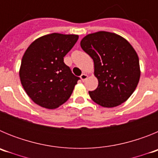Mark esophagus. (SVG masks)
Segmentation results:
<instances>
[{"label":"esophagus","mask_w":158,"mask_h":158,"mask_svg":"<svg viewBox=\"0 0 158 158\" xmlns=\"http://www.w3.org/2000/svg\"><path fill=\"white\" fill-rule=\"evenodd\" d=\"M80 77H81V79L82 81H85L86 79L88 78V75L85 74V73H82V74L81 75Z\"/></svg>","instance_id":"34e87169"}]
</instances>
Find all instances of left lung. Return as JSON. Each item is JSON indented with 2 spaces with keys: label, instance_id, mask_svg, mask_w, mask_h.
Listing matches in <instances>:
<instances>
[{
  "label": "left lung",
  "instance_id": "8db88e82",
  "mask_svg": "<svg viewBox=\"0 0 158 158\" xmlns=\"http://www.w3.org/2000/svg\"><path fill=\"white\" fill-rule=\"evenodd\" d=\"M81 47L94 62L98 87L92 100L104 107L120 105L132 95L140 78L139 59L133 47L120 35L107 31L89 34Z\"/></svg>",
  "mask_w": 158,
  "mask_h": 158
}]
</instances>
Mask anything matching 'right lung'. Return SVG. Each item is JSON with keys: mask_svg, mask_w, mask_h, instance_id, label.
Listing matches in <instances>:
<instances>
[{"mask_svg": "<svg viewBox=\"0 0 158 158\" xmlns=\"http://www.w3.org/2000/svg\"><path fill=\"white\" fill-rule=\"evenodd\" d=\"M78 40L77 35L52 33L35 40L25 51L19 69L22 86L38 105L54 109L70 97L80 77L64 63Z\"/></svg>", "mask_w": 158, "mask_h": 158, "instance_id": "add662e5", "label": "right lung"}]
</instances>
